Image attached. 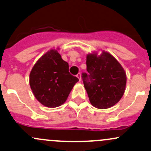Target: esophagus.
I'll return each instance as SVG.
<instances>
[{
  "label": "esophagus",
  "mask_w": 151,
  "mask_h": 151,
  "mask_svg": "<svg viewBox=\"0 0 151 151\" xmlns=\"http://www.w3.org/2000/svg\"><path fill=\"white\" fill-rule=\"evenodd\" d=\"M77 78L79 79V80L81 81V80H82V77H81V74H80V73H79V74H77Z\"/></svg>",
  "instance_id": "esophagus-1"
}]
</instances>
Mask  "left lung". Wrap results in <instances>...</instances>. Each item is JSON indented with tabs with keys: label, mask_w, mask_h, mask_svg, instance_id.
I'll use <instances>...</instances> for the list:
<instances>
[{
	"label": "left lung",
	"mask_w": 151,
	"mask_h": 151,
	"mask_svg": "<svg viewBox=\"0 0 151 151\" xmlns=\"http://www.w3.org/2000/svg\"><path fill=\"white\" fill-rule=\"evenodd\" d=\"M87 71L82 74L84 86L90 104L99 109L116 104L124 93L127 74L120 63L109 52L88 53Z\"/></svg>",
	"instance_id": "8db88e82"
}]
</instances>
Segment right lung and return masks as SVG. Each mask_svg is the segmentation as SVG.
<instances>
[{
  "label": "right lung",
  "instance_id": "obj_1",
  "mask_svg": "<svg viewBox=\"0 0 151 151\" xmlns=\"http://www.w3.org/2000/svg\"><path fill=\"white\" fill-rule=\"evenodd\" d=\"M78 81L69 72V64L55 49H50L42 55L29 74V85L35 97L48 108L64 104Z\"/></svg>",
  "mask_w": 151,
  "mask_h": 151
}]
</instances>
